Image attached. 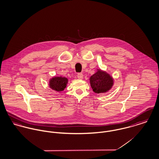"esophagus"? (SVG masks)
<instances>
[{
  "mask_svg": "<svg viewBox=\"0 0 159 159\" xmlns=\"http://www.w3.org/2000/svg\"><path fill=\"white\" fill-rule=\"evenodd\" d=\"M77 77L79 79H82L84 77V75L82 73H78L77 74Z\"/></svg>",
  "mask_w": 159,
  "mask_h": 159,
  "instance_id": "esophagus-1",
  "label": "esophagus"
}]
</instances>
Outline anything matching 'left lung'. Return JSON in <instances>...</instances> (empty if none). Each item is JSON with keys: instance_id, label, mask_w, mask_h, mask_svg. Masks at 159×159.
<instances>
[{"instance_id": "8db88e82", "label": "left lung", "mask_w": 159, "mask_h": 159, "mask_svg": "<svg viewBox=\"0 0 159 159\" xmlns=\"http://www.w3.org/2000/svg\"><path fill=\"white\" fill-rule=\"evenodd\" d=\"M93 91L98 94L108 92L113 85V79L106 71L98 69V71L89 78Z\"/></svg>"}]
</instances>
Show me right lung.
I'll list each match as a JSON object with an SVG mask.
<instances>
[{
	"label": "right lung",
	"mask_w": 159,
	"mask_h": 159,
	"mask_svg": "<svg viewBox=\"0 0 159 159\" xmlns=\"http://www.w3.org/2000/svg\"><path fill=\"white\" fill-rule=\"evenodd\" d=\"M68 80L66 77H53L49 80V87L56 91H63L66 87Z\"/></svg>",
	"instance_id": "obj_1"
}]
</instances>
